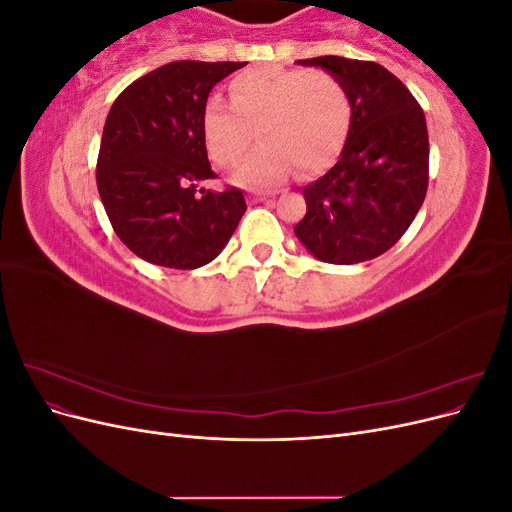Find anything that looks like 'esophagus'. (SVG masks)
<instances>
[{
  "mask_svg": "<svg viewBox=\"0 0 512 512\" xmlns=\"http://www.w3.org/2000/svg\"><path fill=\"white\" fill-rule=\"evenodd\" d=\"M271 194H254V200L256 203H265V200H269Z\"/></svg>",
  "mask_w": 512,
  "mask_h": 512,
  "instance_id": "obj_1",
  "label": "esophagus"
}]
</instances>
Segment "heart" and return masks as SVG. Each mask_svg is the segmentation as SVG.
I'll return each mask as SVG.
<instances>
[{"instance_id":"b5f03b06","label":"heart","mask_w":512,"mask_h":512,"mask_svg":"<svg viewBox=\"0 0 512 512\" xmlns=\"http://www.w3.org/2000/svg\"><path fill=\"white\" fill-rule=\"evenodd\" d=\"M230 104L211 98L203 130L211 158L239 168L237 179L252 188L282 183L297 166L303 173L327 168L350 128V100L333 74L262 66L239 72L228 85Z\"/></svg>"}]
</instances>
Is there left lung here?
<instances>
[{
	"label": "left lung",
	"instance_id": "1",
	"mask_svg": "<svg viewBox=\"0 0 512 512\" xmlns=\"http://www.w3.org/2000/svg\"><path fill=\"white\" fill-rule=\"evenodd\" d=\"M327 70L350 100V128L337 162L303 188L307 213L294 235L329 265L384 254L421 209L429 181L423 108L408 87L374 61L337 55L301 59Z\"/></svg>",
	"mask_w": 512,
	"mask_h": 512
}]
</instances>
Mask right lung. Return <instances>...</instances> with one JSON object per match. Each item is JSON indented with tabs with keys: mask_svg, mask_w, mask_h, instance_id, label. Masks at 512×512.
<instances>
[{
	"mask_svg": "<svg viewBox=\"0 0 512 512\" xmlns=\"http://www.w3.org/2000/svg\"><path fill=\"white\" fill-rule=\"evenodd\" d=\"M243 66L173 61L123 89L108 111L98 192L117 237L151 265H207L247 209L237 188H203L215 177L203 130L209 91Z\"/></svg>",
	"mask_w": 512,
	"mask_h": 512,
	"instance_id": "obj_1",
	"label": "right lung"
}]
</instances>
